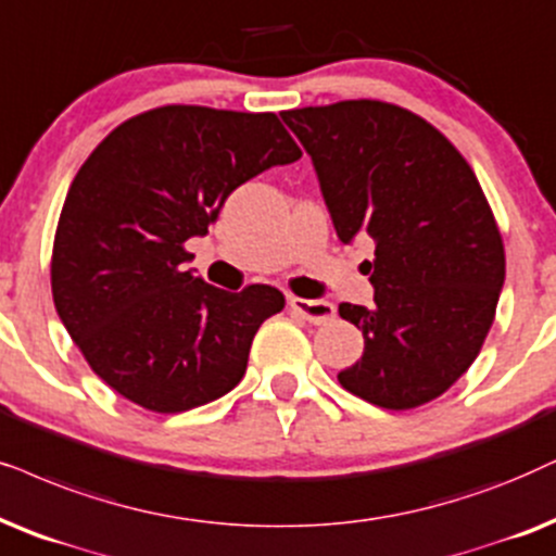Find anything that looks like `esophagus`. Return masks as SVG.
I'll use <instances>...</instances> for the list:
<instances>
[{
	"label": "esophagus",
	"mask_w": 556,
	"mask_h": 556,
	"mask_svg": "<svg viewBox=\"0 0 556 556\" xmlns=\"http://www.w3.org/2000/svg\"><path fill=\"white\" fill-rule=\"evenodd\" d=\"M288 306L312 324H327L329 319H334V306H331L329 301H308L299 299V295H291V299H288Z\"/></svg>",
	"instance_id": "esophagus-1"
}]
</instances>
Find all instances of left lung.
Masks as SVG:
<instances>
[{
	"label": "left lung",
	"mask_w": 556,
	"mask_h": 556,
	"mask_svg": "<svg viewBox=\"0 0 556 556\" xmlns=\"http://www.w3.org/2000/svg\"><path fill=\"white\" fill-rule=\"evenodd\" d=\"M312 155L337 237H370L375 306L340 304L365 352L342 388L406 410L442 395L475 363L495 319L506 252L478 178L419 114L352 99L280 114Z\"/></svg>",
	"instance_id": "8db88e82"
}]
</instances>
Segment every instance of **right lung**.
<instances>
[{
    "instance_id": "1",
    "label": "right lung",
    "mask_w": 556,
    "mask_h": 556,
    "mask_svg": "<svg viewBox=\"0 0 556 556\" xmlns=\"http://www.w3.org/2000/svg\"><path fill=\"white\" fill-rule=\"evenodd\" d=\"M301 157L276 114L157 106L86 157L58 219L55 312L91 370L137 406L181 414L240 383L273 286L222 291L184 270L229 193Z\"/></svg>"
}]
</instances>
